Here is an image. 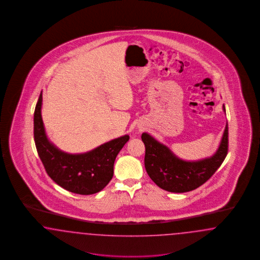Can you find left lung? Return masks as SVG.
I'll list each match as a JSON object with an SVG mask.
<instances>
[{"mask_svg": "<svg viewBox=\"0 0 260 260\" xmlns=\"http://www.w3.org/2000/svg\"><path fill=\"white\" fill-rule=\"evenodd\" d=\"M141 138L145 145L144 164L148 175L157 187L170 192H187L203 185L220 167L229 152L228 124L216 154L198 161L178 158L167 146L146 133Z\"/></svg>", "mask_w": 260, "mask_h": 260, "instance_id": "1", "label": "left lung"}]
</instances>
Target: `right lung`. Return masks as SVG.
<instances>
[{
	"label": "right lung",
	"instance_id": "1",
	"mask_svg": "<svg viewBox=\"0 0 260 260\" xmlns=\"http://www.w3.org/2000/svg\"><path fill=\"white\" fill-rule=\"evenodd\" d=\"M41 93L34 114V138L46 173L62 188L77 194L101 191L112 179L115 158L128 141L124 135L85 154H67L47 139L42 118Z\"/></svg>",
	"mask_w": 260,
	"mask_h": 260
}]
</instances>
